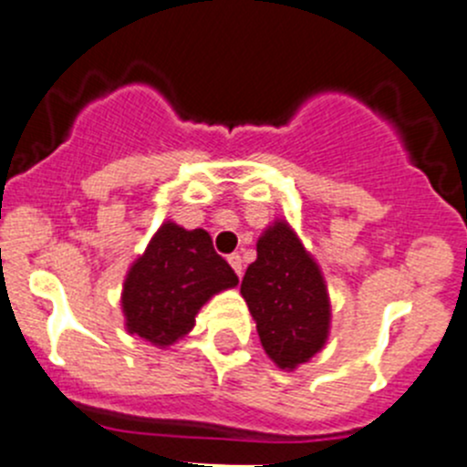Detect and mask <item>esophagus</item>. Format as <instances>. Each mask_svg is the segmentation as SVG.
I'll return each mask as SVG.
<instances>
[{"mask_svg":"<svg viewBox=\"0 0 467 467\" xmlns=\"http://www.w3.org/2000/svg\"><path fill=\"white\" fill-rule=\"evenodd\" d=\"M228 262H230V266L234 268V273H237V275L242 277V271H244L242 255H239V253H233V255H228Z\"/></svg>","mask_w":467,"mask_h":467,"instance_id":"esophagus-1","label":"esophagus"}]
</instances>
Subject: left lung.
I'll use <instances>...</instances> for the list:
<instances>
[{
    "instance_id": "left-lung-1",
    "label": "left lung",
    "mask_w": 467,
    "mask_h": 467,
    "mask_svg": "<svg viewBox=\"0 0 467 467\" xmlns=\"http://www.w3.org/2000/svg\"><path fill=\"white\" fill-rule=\"evenodd\" d=\"M242 296L264 350L280 368L305 364L325 346L327 289L317 262L285 221H277L257 242V260L248 264Z\"/></svg>"
}]
</instances>
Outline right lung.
<instances>
[{
  "label": "right lung",
  "instance_id": "1",
  "mask_svg": "<svg viewBox=\"0 0 467 467\" xmlns=\"http://www.w3.org/2000/svg\"><path fill=\"white\" fill-rule=\"evenodd\" d=\"M237 282L205 230L162 223L124 282L126 327L153 346H171L194 327L212 296Z\"/></svg>",
  "mask_w": 467,
  "mask_h": 467
}]
</instances>
